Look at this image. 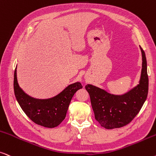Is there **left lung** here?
<instances>
[{
    "label": "left lung",
    "mask_w": 156,
    "mask_h": 156,
    "mask_svg": "<svg viewBox=\"0 0 156 156\" xmlns=\"http://www.w3.org/2000/svg\"><path fill=\"white\" fill-rule=\"evenodd\" d=\"M142 53V70L139 84L122 95L110 94L102 89L87 84L94 118L106 129L119 128L130 123L140 112L148 92V76L145 52Z\"/></svg>",
    "instance_id": "8db88e82"
}]
</instances>
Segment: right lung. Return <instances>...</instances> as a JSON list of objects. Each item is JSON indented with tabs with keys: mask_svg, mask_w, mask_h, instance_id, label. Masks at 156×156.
<instances>
[{
	"mask_svg": "<svg viewBox=\"0 0 156 156\" xmlns=\"http://www.w3.org/2000/svg\"><path fill=\"white\" fill-rule=\"evenodd\" d=\"M13 88L16 100L25 114L36 124L53 128L64 120L72 97L76 91L82 88V85L80 82H75L54 98L46 100L35 99L26 94L20 88L16 67Z\"/></svg>",
	"mask_w": 156,
	"mask_h": 156,
	"instance_id": "obj_1",
	"label": "right lung"
}]
</instances>
